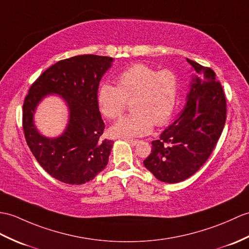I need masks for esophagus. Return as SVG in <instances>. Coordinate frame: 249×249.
Here are the masks:
<instances>
[{"mask_svg": "<svg viewBox=\"0 0 249 249\" xmlns=\"http://www.w3.org/2000/svg\"><path fill=\"white\" fill-rule=\"evenodd\" d=\"M126 141L131 144V145H137V144L140 142L139 140H134V139H126Z\"/></svg>", "mask_w": 249, "mask_h": 249, "instance_id": "1", "label": "esophagus"}]
</instances>
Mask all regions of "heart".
I'll return each instance as SVG.
<instances>
[{
  "instance_id": "b5f03b06",
  "label": "heart",
  "mask_w": 249,
  "mask_h": 249,
  "mask_svg": "<svg viewBox=\"0 0 249 249\" xmlns=\"http://www.w3.org/2000/svg\"><path fill=\"white\" fill-rule=\"evenodd\" d=\"M179 94L177 75L170 70L158 71L143 63L125 69L118 76V86L104 84L97 92V103L108 119H118L131 102L130 115L115 123L114 137H142L151 132L154 123L162 126L175 110Z\"/></svg>"
}]
</instances>
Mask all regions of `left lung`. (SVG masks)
Returning <instances> with one entry per match:
<instances>
[{
	"mask_svg": "<svg viewBox=\"0 0 249 249\" xmlns=\"http://www.w3.org/2000/svg\"><path fill=\"white\" fill-rule=\"evenodd\" d=\"M196 72L187 104L158 140L144 166L160 181L176 183L197 172L214 149L226 121V98L210 68L187 58Z\"/></svg>",
	"mask_w": 249,
	"mask_h": 249,
	"instance_id": "left-lung-1",
	"label": "left lung"
}]
</instances>
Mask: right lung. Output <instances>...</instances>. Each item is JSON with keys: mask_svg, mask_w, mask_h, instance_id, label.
<instances>
[{"mask_svg": "<svg viewBox=\"0 0 249 249\" xmlns=\"http://www.w3.org/2000/svg\"><path fill=\"white\" fill-rule=\"evenodd\" d=\"M112 61L111 57L97 55L60 60L28 90L22 118L26 143L43 170L61 182H88L108 163L113 142L101 138L105 124L98 110L97 90ZM49 94L61 96L69 109L68 125L57 138L42 136L33 123L37 104Z\"/></svg>", "mask_w": 249, "mask_h": 249, "instance_id": "obj_1", "label": "right lung"}]
</instances>
